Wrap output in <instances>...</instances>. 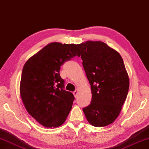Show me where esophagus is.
Returning <instances> with one entry per match:
<instances>
[{
	"mask_svg": "<svg viewBox=\"0 0 149 149\" xmlns=\"http://www.w3.org/2000/svg\"><path fill=\"white\" fill-rule=\"evenodd\" d=\"M78 92H79L78 89H76V90H75V91L73 92V94L74 95V96H75V97H77V95H78Z\"/></svg>",
	"mask_w": 149,
	"mask_h": 149,
	"instance_id": "34e87169",
	"label": "esophagus"
}]
</instances>
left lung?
<instances>
[{
    "instance_id": "left-lung-1",
    "label": "left lung",
    "mask_w": 149,
    "mask_h": 149,
    "mask_svg": "<svg viewBox=\"0 0 149 149\" xmlns=\"http://www.w3.org/2000/svg\"><path fill=\"white\" fill-rule=\"evenodd\" d=\"M77 46L92 94L91 103L83 110L93 126H107L118 118L129 92V79L123 60L103 42L89 40Z\"/></svg>"
}]
</instances>
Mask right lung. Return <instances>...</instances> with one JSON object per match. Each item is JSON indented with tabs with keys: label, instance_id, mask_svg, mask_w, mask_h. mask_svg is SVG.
<instances>
[{
	"label": "right lung",
	"instance_id": "right-lung-1",
	"mask_svg": "<svg viewBox=\"0 0 149 149\" xmlns=\"http://www.w3.org/2000/svg\"><path fill=\"white\" fill-rule=\"evenodd\" d=\"M80 54L74 44L52 42L23 67L20 96L28 112L42 126L57 127L68 117L75 97L64 89L59 72L64 63Z\"/></svg>",
	"mask_w": 149,
	"mask_h": 149
}]
</instances>
